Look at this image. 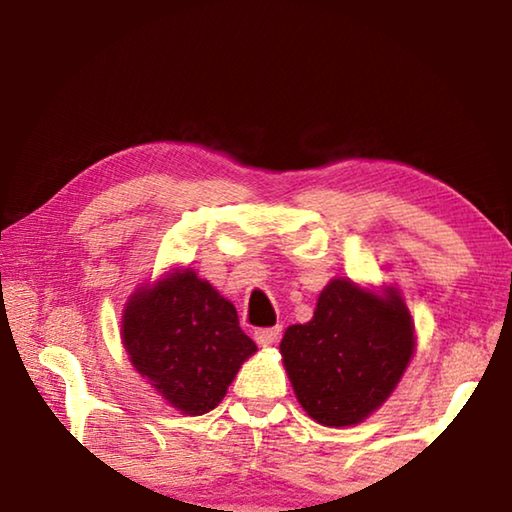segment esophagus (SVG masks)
I'll return each instance as SVG.
<instances>
[{
	"label": "esophagus",
	"mask_w": 512,
	"mask_h": 512,
	"mask_svg": "<svg viewBox=\"0 0 512 512\" xmlns=\"http://www.w3.org/2000/svg\"><path fill=\"white\" fill-rule=\"evenodd\" d=\"M280 336H282V327H262L255 332V341L266 348V345L277 343Z\"/></svg>",
	"instance_id": "34e87169"
}]
</instances>
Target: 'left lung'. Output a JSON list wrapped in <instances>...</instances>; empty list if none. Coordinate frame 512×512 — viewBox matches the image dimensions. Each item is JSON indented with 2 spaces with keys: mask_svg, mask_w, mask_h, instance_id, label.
Wrapping results in <instances>:
<instances>
[{
  "mask_svg": "<svg viewBox=\"0 0 512 512\" xmlns=\"http://www.w3.org/2000/svg\"><path fill=\"white\" fill-rule=\"evenodd\" d=\"M415 348L413 323L395 291L386 298L332 280L314 318L284 332L280 352L298 402L325 427H350L393 393Z\"/></svg>",
  "mask_w": 512,
  "mask_h": 512,
  "instance_id": "left-lung-1",
  "label": "left lung"
}]
</instances>
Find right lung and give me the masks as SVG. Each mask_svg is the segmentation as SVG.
Listing matches in <instances>:
<instances>
[{"instance_id": "1", "label": "right lung", "mask_w": 512, "mask_h": 512, "mask_svg": "<svg viewBox=\"0 0 512 512\" xmlns=\"http://www.w3.org/2000/svg\"><path fill=\"white\" fill-rule=\"evenodd\" d=\"M121 339L135 370L187 415L219 406L241 363L257 350L232 302L194 271L171 273L135 293Z\"/></svg>"}]
</instances>
